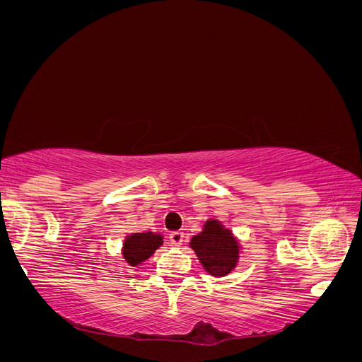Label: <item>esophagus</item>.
<instances>
[{
    "mask_svg": "<svg viewBox=\"0 0 362 362\" xmlns=\"http://www.w3.org/2000/svg\"><path fill=\"white\" fill-rule=\"evenodd\" d=\"M169 238H170V243H172L173 246H181L182 242H184V233H181V231H173V233H170Z\"/></svg>",
    "mask_w": 362,
    "mask_h": 362,
    "instance_id": "34e87169",
    "label": "esophagus"
}]
</instances>
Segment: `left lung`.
I'll use <instances>...</instances> for the list:
<instances>
[{
    "instance_id": "8db88e82",
    "label": "left lung",
    "mask_w": 362,
    "mask_h": 362,
    "mask_svg": "<svg viewBox=\"0 0 362 362\" xmlns=\"http://www.w3.org/2000/svg\"><path fill=\"white\" fill-rule=\"evenodd\" d=\"M190 247L213 276H223L237 264L238 245L231 231L216 221L205 223L204 233L192 238Z\"/></svg>"
}]
</instances>
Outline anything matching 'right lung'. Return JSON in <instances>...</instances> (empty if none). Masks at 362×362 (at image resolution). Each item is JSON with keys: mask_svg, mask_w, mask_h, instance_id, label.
I'll return each mask as SVG.
<instances>
[{"mask_svg": "<svg viewBox=\"0 0 362 362\" xmlns=\"http://www.w3.org/2000/svg\"><path fill=\"white\" fill-rule=\"evenodd\" d=\"M163 245V237L152 233H139L127 237L124 245V257L129 266H137L148 259Z\"/></svg>", "mask_w": 362, "mask_h": 362, "instance_id": "obj_1", "label": "right lung"}]
</instances>
